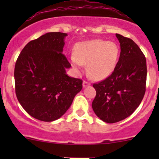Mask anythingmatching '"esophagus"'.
Wrapping results in <instances>:
<instances>
[{
    "label": "esophagus",
    "instance_id": "34e87169",
    "mask_svg": "<svg viewBox=\"0 0 159 159\" xmlns=\"http://www.w3.org/2000/svg\"><path fill=\"white\" fill-rule=\"evenodd\" d=\"M82 84H83V87L86 88V87H88V86L90 85V83L88 82V81H83Z\"/></svg>",
    "mask_w": 159,
    "mask_h": 159
}]
</instances>
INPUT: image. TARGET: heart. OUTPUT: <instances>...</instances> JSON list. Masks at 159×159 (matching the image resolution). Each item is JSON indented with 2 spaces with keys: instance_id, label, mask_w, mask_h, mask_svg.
<instances>
[{
  "instance_id": "b5f03b06",
  "label": "heart",
  "mask_w": 159,
  "mask_h": 159,
  "mask_svg": "<svg viewBox=\"0 0 159 159\" xmlns=\"http://www.w3.org/2000/svg\"><path fill=\"white\" fill-rule=\"evenodd\" d=\"M119 48L112 41L91 40L81 42L75 48V55L70 57V62L76 70L88 65V73L94 80H102L115 70L119 57Z\"/></svg>"
}]
</instances>
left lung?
I'll return each instance as SVG.
<instances>
[{
  "label": "left lung",
  "instance_id": "1",
  "mask_svg": "<svg viewBox=\"0 0 159 159\" xmlns=\"http://www.w3.org/2000/svg\"><path fill=\"white\" fill-rule=\"evenodd\" d=\"M121 53L115 70L106 79L93 84L95 115L107 123L130 116L139 106L145 93L147 66L145 55L130 38L116 34Z\"/></svg>",
  "mask_w": 159,
  "mask_h": 159
}]
</instances>
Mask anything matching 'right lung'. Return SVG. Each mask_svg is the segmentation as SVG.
<instances>
[{"label": "right lung", "instance_id": "obj_1", "mask_svg": "<svg viewBox=\"0 0 159 159\" xmlns=\"http://www.w3.org/2000/svg\"><path fill=\"white\" fill-rule=\"evenodd\" d=\"M67 34L49 32L25 45L14 68L15 92L23 108L36 119L53 121L70 108L82 80L66 74L70 64L62 54Z\"/></svg>", "mask_w": 159, "mask_h": 159}]
</instances>
